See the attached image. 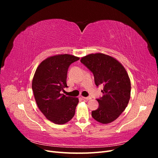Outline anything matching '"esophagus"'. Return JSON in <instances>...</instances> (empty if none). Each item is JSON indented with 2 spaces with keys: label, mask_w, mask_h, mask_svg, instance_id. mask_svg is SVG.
Wrapping results in <instances>:
<instances>
[{
  "label": "esophagus",
  "mask_w": 158,
  "mask_h": 158,
  "mask_svg": "<svg viewBox=\"0 0 158 158\" xmlns=\"http://www.w3.org/2000/svg\"><path fill=\"white\" fill-rule=\"evenodd\" d=\"M82 98L84 99H85V100H89V99H92V98L91 97H82Z\"/></svg>",
  "instance_id": "34e87169"
}]
</instances>
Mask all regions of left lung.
<instances>
[{"label":"left lung","instance_id":"obj_1","mask_svg":"<svg viewBox=\"0 0 158 158\" xmlns=\"http://www.w3.org/2000/svg\"><path fill=\"white\" fill-rule=\"evenodd\" d=\"M80 61L92 72L97 86L103 85V95L97 99L99 107L92 112V117L102 124L116 120L131 98V80L126 69L114 57L101 52L84 56Z\"/></svg>","mask_w":158,"mask_h":158}]
</instances>
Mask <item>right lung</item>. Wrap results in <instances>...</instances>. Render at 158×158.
<instances>
[{
    "label": "right lung",
    "instance_id": "obj_1",
    "mask_svg": "<svg viewBox=\"0 0 158 158\" xmlns=\"http://www.w3.org/2000/svg\"><path fill=\"white\" fill-rule=\"evenodd\" d=\"M69 54L47 57L37 66L32 80V89L37 107L45 117L53 123L64 125L75 114L78 98L60 94L67 88L66 78L69 66L79 60Z\"/></svg>",
    "mask_w": 158,
    "mask_h": 158
}]
</instances>
